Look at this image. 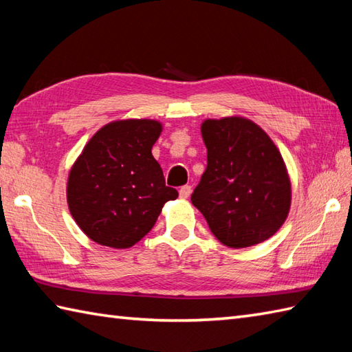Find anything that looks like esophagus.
<instances>
[{"mask_svg": "<svg viewBox=\"0 0 352 352\" xmlns=\"http://www.w3.org/2000/svg\"><path fill=\"white\" fill-rule=\"evenodd\" d=\"M190 193H192V188H190L189 184L183 186V188L180 189V197H182V198H189Z\"/></svg>", "mask_w": 352, "mask_h": 352, "instance_id": "esophagus-1", "label": "esophagus"}]
</instances>
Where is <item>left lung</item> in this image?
Wrapping results in <instances>:
<instances>
[{
    "mask_svg": "<svg viewBox=\"0 0 352 352\" xmlns=\"http://www.w3.org/2000/svg\"><path fill=\"white\" fill-rule=\"evenodd\" d=\"M207 168L192 193L212 233L230 248L274 236L287 219L292 184L281 153L251 119H206Z\"/></svg>",
    "mask_w": 352,
    "mask_h": 352,
    "instance_id": "obj_1",
    "label": "left lung"
}]
</instances>
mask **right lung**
<instances>
[{"label":"right lung","mask_w":352,"mask_h":352,"mask_svg":"<svg viewBox=\"0 0 352 352\" xmlns=\"http://www.w3.org/2000/svg\"><path fill=\"white\" fill-rule=\"evenodd\" d=\"M162 130L155 119L111 121L74 162L66 199L74 221L95 243L130 248L154 227L163 206L177 199L151 153Z\"/></svg>","instance_id":"obj_1"}]
</instances>
